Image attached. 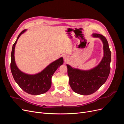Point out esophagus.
Listing matches in <instances>:
<instances>
[{
    "mask_svg": "<svg viewBox=\"0 0 124 124\" xmlns=\"http://www.w3.org/2000/svg\"><path fill=\"white\" fill-rule=\"evenodd\" d=\"M68 58V56H67V55H65L63 56V59H64L65 60H67Z\"/></svg>",
    "mask_w": 124,
    "mask_h": 124,
    "instance_id": "obj_1",
    "label": "esophagus"
}]
</instances>
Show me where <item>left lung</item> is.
Wrapping results in <instances>:
<instances>
[{"label": "left lung", "mask_w": 124, "mask_h": 124, "mask_svg": "<svg viewBox=\"0 0 124 124\" xmlns=\"http://www.w3.org/2000/svg\"><path fill=\"white\" fill-rule=\"evenodd\" d=\"M93 38H99L103 43V56L99 64L90 70H80L67 64L69 83L73 91L82 95H91L96 92L109 76L111 53L107 39L102 35L93 33Z\"/></svg>", "instance_id": "8db88e82"}]
</instances>
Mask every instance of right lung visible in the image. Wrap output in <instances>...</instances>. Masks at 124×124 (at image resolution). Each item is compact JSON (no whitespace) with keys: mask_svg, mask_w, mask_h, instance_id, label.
I'll return each mask as SVG.
<instances>
[{"mask_svg":"<svg viewBox=\"0 0 124 124\" xmlns=\"http://www.w3.org/2000/svg\"><path fill=\"white\" fill-rule=\"evenodd\" d=\"M26 31L27 30L25 29L20 33L13 45L11 52V71L15 81L24 92L33 95H41L47 92L51 88L52 76L58 67L63 64V60L62 57L58 58L38 73L29 74L22 72L16 66L14 51L18 38Z\"/></svg>","mask_w":124,"mask_h":124,"instance_id":"obj_1","label":"right lung"}]
</instances>
